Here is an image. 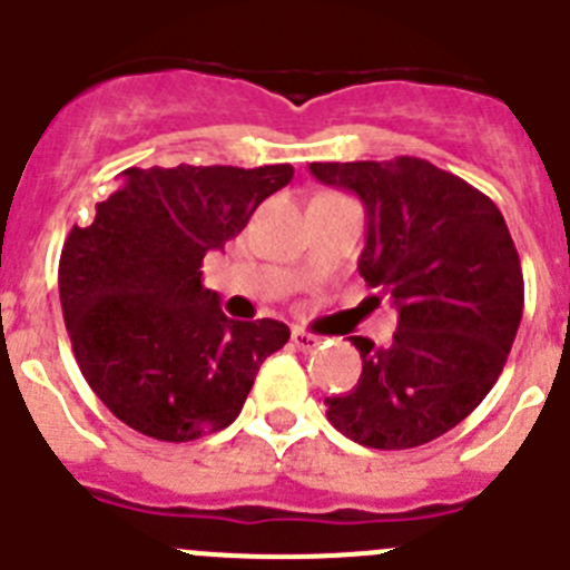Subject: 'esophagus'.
Here are the masks:
<instances>
[{
    "label": "esophagus",
    "mask_w": 570,
    "mask_h": 570,
    "mask_svg": "<svg viewBox=\"0 0 570 570\" xmlns=\"http://www.w3.org/2000/svg\"><path fill=\"white\" fill-rule=\"evenodd\" d=\"M292 343H295L301 351H312L321 345V337L312 332H306V328H292Z\"/></svg>",
    "instance_id": "esophagus-1"
}]
</instances>
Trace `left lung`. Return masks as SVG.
I'll use <instances>...</instances> for the list:
<instances>
[{
  "mask_svg": "<svg viewBox=\"0 0 570 570\" xmlns=\"http://www.w3.org/2000/svg\"><path fill=\"white\" fill-rule=\"evenodd\" d=\"M309 168L363 199L368 236L357 269L399 312L387 348L348 337L363 374L326 399L328 422L376 450L428 444L481 405L512 351L523 269L507 222L487 194L428 159Z\"/></svg>",
  "mask_w": 570,
  "mask_h": 570,
  "instance_id": "1",
  "label": "left lung"
}]
</instances>
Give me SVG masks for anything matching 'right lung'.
I'll use <instances>...</instances> for the list:
<instances>
[{"instance_id": "obj_1", "label": "right lung", "mask_w": 570, "mask_h": 570, "mask_svg": "<svg viewBox=\"0 0 570 570\" xmlns=\"http://www.w3.org/2000/svg\"><path fill=\"white\" fill-rule=\"evenodd\" d=\"M292 165L126 168L120 188L72 227L58 261L78 368L124 424L194 441L242 413L261 363L284 348L278 321H230L202 286V258L289 185Z\"/></svg>"}]
</instances>
